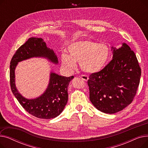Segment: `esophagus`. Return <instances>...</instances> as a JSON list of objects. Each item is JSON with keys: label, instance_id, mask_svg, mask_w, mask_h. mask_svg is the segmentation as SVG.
I'll return each mask as SVG.
<instances>
[{"label": "esophagus", "instance_id": "esophagus-1", "mask_svg": "<svg viewBox=\"0 0 148 148\" xmlns=\"http://www.w3.org/2000/svg\"><path fill=\"white\" fill-rule=\"evenodd\" d=\"M81 79H83V80H84V81H88V80L89 79V78H88V77L86 75H83L81 76Z\"/></svg>", "mask_w": 148, "mask_h": 148}]
</instances>
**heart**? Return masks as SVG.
Here are the masks:
<instances>
[{
	"label": "heart",
	"instance_id": "heart-1",
	"mask_svg": "<svg viewBox=\"0 0 148 148\" xmlns=\"http://www.w3.org/2000/svg\"><path fill=\"white\" fill-rule=\"evenodd\" d=\"M68 55L62 54V64L69 71L76 68L80 62L83 71L93 74L98 73L107 65L110 58V49L105 44L90 40H80L71 43L67 48Z\"/></svg>",
	"mask_w": 148,
	"mask_h": 148
}]
</instances>
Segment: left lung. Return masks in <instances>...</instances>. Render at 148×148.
<instances>
[{"label":"left lung","instance_id":"left-lung-1","mask_svg":"<svg viewBox=\"0 0 148 148\" xmlns=\"http://www.w3.org/2000/svg\"><path fill=\"white\" fill-rule=\"evenodd\" d=\"M112 60L101 71L93 73L88 81L89 99L98 110L113 114L133 101L141 76V69L133 51L126 43L112 47Z\"/></svg>","mask_w":148,"mask_h":148}]
</instances>
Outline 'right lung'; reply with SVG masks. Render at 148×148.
<instances>
[{
  "instance_id": "obj_1",
  "label": "right lung",
  "mask_w": 148,
  "mask_h": 148,
  "mask_svg": "<svg viewBox=\"0 0 148 148\" xmlns=\"http://www.w3.org/2000/svg\"><path fill=\"white\" fill-rule=\"evenodd\" d=\"M34 58H41L58 65V59L42 38H30L17 50L10 63V84L14 95L30 114L40 119H49L58 116L64 110L68 99V87L74 76L66 77L51 71L48 86L41 95L35 98L23 97L15 85V70L18 62Z\"/></svg>"
}]
</instances>
